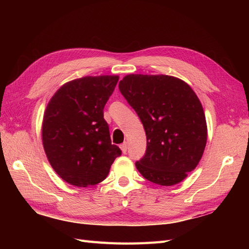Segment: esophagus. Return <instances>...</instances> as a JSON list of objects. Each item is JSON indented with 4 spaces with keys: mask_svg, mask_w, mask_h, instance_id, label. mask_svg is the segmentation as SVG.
Returning <instances> with one entry per match:
<instances>
[{
    "mask_svg": "<svg viewBox=\"0 0 249 249\" xmlns=\"http://www.w3.org/2000/svg\"><path fill=\"white\" fill-rule=\"evenodd\" d=\"M120 147H121V150H122V152L124 153V154H125L126 152H127V143H126V142H124V143H122L120 145Z\"/></svg>",
    "mask_w": 249,
    "mask_h": 249,
    "instance_id": "obj_1",
    "label": "esophagus"
}]
</instances>
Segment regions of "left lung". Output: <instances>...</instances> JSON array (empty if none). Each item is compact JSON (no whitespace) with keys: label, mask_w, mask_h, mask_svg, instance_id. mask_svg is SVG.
<instances>
[{"label":"left lung","mask_w":249,"mask_h":249,"mask_svg":"<svg viewBox=\"0 0 249 249\" xmlns=\"http://www.w3.org/2000/svg\"><path fill=\"white\" fill-rule=\"evenodd\" d=\"M119 89L140 118L146 152L136 167L147 181L172 186L197 167L208 140L204 111L188 84L173 76L130 73Z\"/></svg>","instance_id":"1"}]
</instances>
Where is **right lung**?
Wrapping results in <instances>:
<instances>
[{"instance_id":"add662e5","label":"right lung","mask_w":249,"mask_h":249,"mask_svg":"<svg viewBox=\"0 0 249 249\" xmlns=\"http://www.w3.org/2000/svg\"><path fill=\"white\" fill-rule=\"evenodd\" d=\"M119 76H87L57 89L47 105L41 139L51 167L77 187L96 185L107 178L121 155L111 143L104 107Z\"/></svg>"}]
</instances>
